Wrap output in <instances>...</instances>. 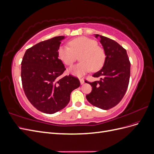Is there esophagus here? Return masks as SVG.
Returning <instances> with one entry per match:
<instances>
[{
    "mask_svg": "<svg viewBox=\"0 0 154 154\" xmlns=\"http://www.w3.org/2000/svg\"><path fill=\"white\" fill-rule=\"evenodd\" d=\"M80 83H81L82 85L84 83V79H83V78H80Z\"/></svg>",
    "mask_w": 154,
    "mask_h": 154,
    "instance_id": "obj_1",
    "label": "esophagus"
}]
</instances>
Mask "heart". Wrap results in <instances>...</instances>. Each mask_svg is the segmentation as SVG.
I'll list each match as a JSON object with an SVG mask.
<instances>
[{
  "label": "heart",
  "instance_id": "obj_1",
  "mask_svg": "<svg viewBox=\"0 0 154 154\" xmlns=\"http://www.w3.org/2000/svg\"><path fill=\"white\" fill-rule=\"evenodd\" d=\"M96 41L86 36H80L70 40L67 45L60 46L58 49V58L68 66H71L79 56L80 62L71 67L69 72L75 76H82L92 69L97 71L103 66L105 53Z\"/></svg>",
  "mask_w": 154,
  "mask_h": 154
}]
</instances>
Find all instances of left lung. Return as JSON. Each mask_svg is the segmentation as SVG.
<instances>
[{
	"mask_svg": "<svg viewBox=\"0 0 154 154\" xmlns=\"http://www.w3.org/2000/svg\"><path fill=\"white\" fill-rule=\"evenodd\" d=\"M100 37L106 55L103 67L92 76L99 81L87 82L92 91L86 96L91 104L100 109L109 110L117 105L127 92L130 76V62L127 51L116 41L107 37Z\"/></svg>",
	"mask_w": 154,
	"mask_h": 154,
	"instance_id": "8db88e82",
	"label": "left lung"
}]
</instances>
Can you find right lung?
I'll return each instance as SVG.
<instances>
[{"mask_svg":"<svg viewBox=\"0 0 154 154\" xmlns=\"http://www.w3.org/2000/svg\"><path fill=\"white\" fill-rule=\"evenodd\" d=\"M63 36L40 42L27 49L21 63L23 89L30 103L44 113L54 114L66 107L71 92L80 87L79 79L61 75L66 69L58 58Z\"/></svg>","mask_w":154,"mask_h":154,"instance_id":"1","label":"right lung"}]
</instances>
